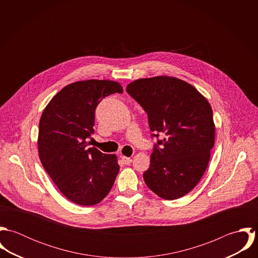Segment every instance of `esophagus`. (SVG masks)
I'll return each instance as SVG.
<instances>
[{
    "instance_id": "34e87169",
    "label": "esophagus",
    "mask_w": 258,
    "mask_h": 258,
    "mask_svg": "<svg viewBox=\"0 0 258 258\" xmlns=\"http://www.w3.org/2000/svg\"><path fill=\"white\" fill-rule=\"evenodd\" d=\"M121 160L125 165H130L132 163V159L129 157H126V156H121Z\"/></svg>"
}]
</instances>
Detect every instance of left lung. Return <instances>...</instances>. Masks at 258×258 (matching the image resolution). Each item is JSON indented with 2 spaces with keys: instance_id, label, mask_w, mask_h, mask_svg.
<instances>
[{
  "instance_id": "8db88e82",
  "label": "left lung",
  "mask_w": 258,
  "mask_h": 258,
  "mask_svg": "<svg viewBox=\"0 0 258 258\" xmlns=\"http://www.w3.org/2000/svg\"><path fill=\"white\" fill-rule=\"evenodd\" d=\"M126 90L147 112L152 136H164L151 154L145 183L162 199L182 198L201 181L215 145L208 99L189 83L164 75L134 80Z\"/></svg>"
}]
</instances>
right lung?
I'll return each instance as SVG.
<instances>
[{
  "label": "right lung",
  "instance_id": "right-lung-1",
  "mask_svg": "<svg viewBox=\"0 0 258 258\" xmlns=\"http://www.w3.org/2000/svg\"><path fill=\"white\" fill-rule=\"evenodd\" d=\"M115 92L122 93L123 88L112 80L71 83L51 98L39 120V160L62 195L79 206L100 203L119 172L116 155L87 147L96 106Z\"/></svg>",
  "mask_w": 258,
  "mask_h": 258
}]
</instances>
